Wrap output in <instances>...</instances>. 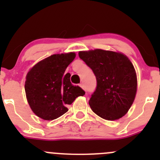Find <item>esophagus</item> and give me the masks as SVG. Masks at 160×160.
I'll list each match as a JSON object with an SVG mask.
<instances>
[{"instance_id":"34e87169","label":"esophagus","mask_w":160,"mask_h":160,"mask_svg":"<svg viewBox=\"0 0 160 160\" xmlns=\"http://www.w3.org/2000/svg\"><path fill=\"white\" fill-rule=\"evenodd\" d=\"M80 87H81V88H83V90H86V88H85L84 84H83V83H80Z\"/></svg>"}]
</instances>
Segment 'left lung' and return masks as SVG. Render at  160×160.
Returning <instances> with one entry per match:
<instances>
[{"mask_svg": "<svg viewBox=\"0 0 160 160\" xmlns=\"http://www.w3.org/2000/svg\"><path fill=\"white\" fill-rule=\"evenodd\" d=\"M79 57L93 70L97 88L89 101L92 111L114 121L129 110L137 91V77L132 62L121 52L103 49L79 52Z\"/></svg>", "mask_w": 160, "mask_h": 160, "instance_id": "left-lung-1", "label": "left lung"}]
</instances>
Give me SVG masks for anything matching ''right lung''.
<instances>
[{
  "label": "right lung",
  "instance_id": "add662e5",
  "mask_svg": "<svg viewBox=\"0 0 160 160\" xmlns=\"http://www.w3.org/2000/svg\"><path fill=\"white\" fill-rule=\"evenodd\" d=\"M74 52L54 54L35 64L28 71L25 90L31 109L38 117L51 121L65 114L71 104L85 92L70 82L66 69L75 59Z\"/></svg>",
  "mask_w": 160,
  "mask_h": 160
}]
</instances>
